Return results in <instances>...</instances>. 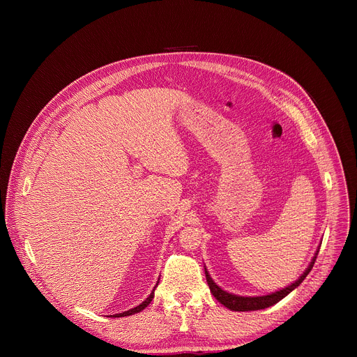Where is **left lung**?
<instances>
[{
  "label": "left lung",
  "instance_id": "1",
  "mask_svg": "<svg viewBox=\"0 0 357 357\" xmlns=\"http://www.w3.org/2000/svg\"><path fill=\"white\" fill-rule=\"evenodd\" d=\"M319 252V247L315 252V256L312 257V261L310 263L308 268L305 270L301 277H298V280L295 282H292L291 285L280 289V291H275V292H271V294H267V295H259V296H241V295H234V294H230L225 289H222L211 277L209 271L206 270L205 267V274H206V281H208V285L211 288V292L213 294V296L220 302L223 303L226 308H229L230 311H238V312H244V311H259V310H266L268 307H273L274 303L280 302L282 298H285L289 292H292L296 287H299V284L305 280V277H307L314 264H315V260H317V256Z\"/></svg>",
  "mask_w": 357,
  "mask_h": 357
}]
</instances>
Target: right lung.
I'll use <instances>...</instances> for the list:
<instances>
[{"label": "right lung", "mask_w": 357, "mask_h": 357, "mask_svg": "<svg viewBox=\"0 0 357 357\" xmlns=\"http://www.w3.org/2000/svg\"><path fill=\"white\" fill-rule=\"evenodd\" d=\"M158 282H160V280L157 281V284H155V287H154V289L151 291V294L148 295V298L144 301V302H141L138 307H135V308H132V310H128V311H124V312H121V314H116V315H110V317H113V318H121V317H130V315H134V314H137V312H141L142 310H145L148 305H149V302L152 301V298H154V292H155V288L158 287Z\"/></svg>", "instance_id": "right-lung-1"}]
</instances>
